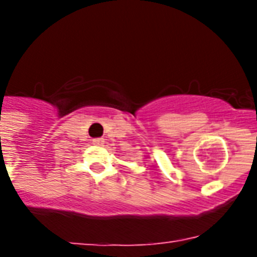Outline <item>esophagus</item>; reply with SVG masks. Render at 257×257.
<instances>
[{
	"label": "esophagus",
	"instance_id": "34e87169",
	"mask_svg": "<svg viewBox=\"0 0 257 257\" xmlns=\"http://www.w3.org/2000/svg\"><path fill=\"white\" fill-rule=\"evenodd\" d=\"M93 144H94V145H104L105 140H104V139H94V140H93Z\"/></svg>",
	"mask_w": 257,
	"mask_h": 257
}]
</instances>
